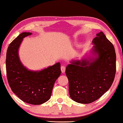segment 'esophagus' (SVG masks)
<instances>
[{
	"instance_id": "esophagus-1",
	"label": "esophagus",
	"mask_w": 123,
	"mask_h": 123,
	"mask_svg": "<svg viewBox=\"0 0 123 123\" xmlns=\"http://www.w3.org/2000/svg\"><path fill=\"white\" fill-rule=\"evenodd\" d=\"M61 69L62 73H65L66 71V67L65 66H62L61 67Z\"/></svg>"
}]
</instances>
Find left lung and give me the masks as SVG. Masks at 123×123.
I'll return each instance as SVG.
<instances>
[{"label": "left lung", "mask_w": 123, "mask_h": 123, "mask_svg": "<svg viewBox=\"0 0 123 123\" xmlns=\"http://www.w3.org/2000/svg\"><path fill=\"white\" fill-rule=\"evenodd\" d=\"M92 40L93 52L98 57L72 62L66 69L69 81V93L73 101L90 104L108 90L116 72V54L114 46L102 32Z\"/></svg>", "instance_id": "left-lung-1"}]
</instances>
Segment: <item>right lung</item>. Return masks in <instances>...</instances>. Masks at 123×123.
Masks as SVG:
<instances>
[{
	"label": "right lung",
	"mask_w": 123,
	"mask_h": 123,
	"mask_svg": "<svg viewBox=\"0 0 123 123\" xmlns=\"http://www.w3.org/2000/svg\"><path fill=\"white\" fill-rule=\"evenodd\" d=\"M32 33L23 32L8 46L6 58V70L9 86L16 96L27 104H44L51 97L55 82L61 73L60 63L40 71L27 69L19 61L18 50L23 38Z\"/></svg>",
	"instance_id": "obj_1"
}]
</instances>
